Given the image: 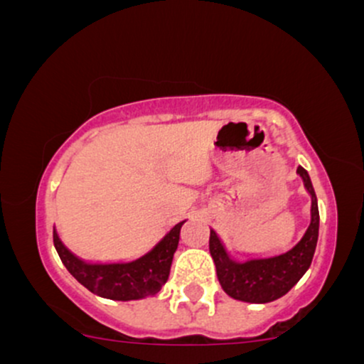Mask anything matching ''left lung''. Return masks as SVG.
<instances>
[{"label":"left lung","instance_id":"1","mask_svg":"<svg viewBox=\"0 0 364 364\" xmlns=\"http://www.w3.org/2000/svg\"><path fill=\"white\" fill-rule=\"evenodd\" d=\"M296 173L303 179L304 190L310 195L311 208L306 231L301 240L289 250L269 255V257L245 255L243 260H237L228 252L223 237L217 235L214 229H210L208 248H210L212 260L215 263L217 279L225 294L231 296L232 299L255 304L275 301L287 294L310 269L316 241H318V202H316L310 174L303 168H298Z\"/></svg>","mask_w":364,"mask_h":364}]
</instances>
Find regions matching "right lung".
I'll return each mask as SVG.
<instances>
[{"mask_svg": "<svg viewBox=\"0 0 364 364\" xmlns=\"http://www.w3.org/2000/svg\"><path fill=\"white\" fill-rule=\"evenodd\" d=\"M185 223L186 219L174 224L147 253L123 262L83 260L66 248L56 228L53 231V241L63 265L83 287L101 298L133 301L159 294L168 282L171 263L179 245V232Z\"/></svg>", "mask_w": 364, "mask_h": 364, "instance_id": "obj_1", "label": "right lung"}]
</instances>
